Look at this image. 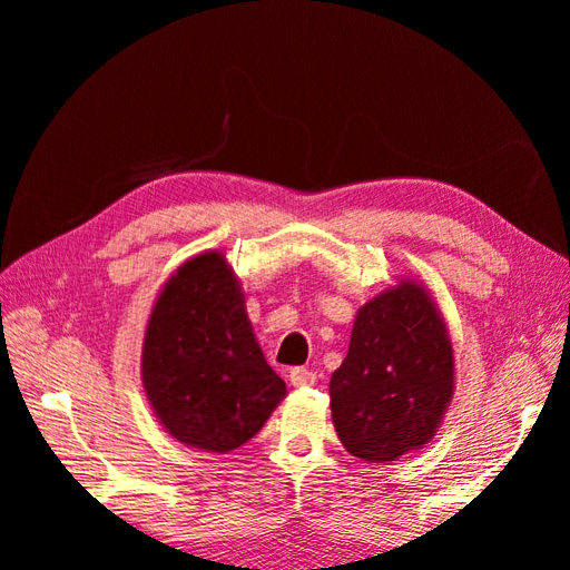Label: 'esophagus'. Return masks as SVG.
I'll list each match as a JSON object with an SVG mask.
<instances>
[{"mask_svg":"<svg viewBox=\"0 0 570 570\" xmlns=\"http://www.w3.org/2000/svg\"><path fill=\"white\" fill-rule=\"evenodd\" d=\"M289 383H292V387H312V385H316V373L308 368H292Z\"/></svg>","mask_w":570,"mask_h":570,"instance_id":"esophagus-1","label":"esophagus"}]
</instances>
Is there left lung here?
I'll use <instances>...</instances> for the list:
<instances>
[{
    "instance_id": "1",
    "label": "left lung",
    "mask_w": 570,
    "mask_h": 570,
    "mask_svg": "<svg viewBox=\"0 0 570 570\" xmlns=\"http://www.w3.org/2000/svg\"><path fill=\"white\" fill-rule=\"evenodd\" d=\"M456 385L450 331L430 289L400 278L356 312L350 352L331 377L344 450L396 461L435 438Z\"/></svg>"
}]
</instances>
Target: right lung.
I'll use <instances>...</instances> for the list:
<instances>
[{"instance_id": "right-lung-1", "label": "right lung", "mask_w": 570, "mask_h": 570, "mask_svg": "<svg viewBox=\"0 0 570 570\" xmlns=\"http://www.w3.org/2000/svg\"><path fill=\"white\" fill-rule=\"evenodd\" d=\"M140 368L166 433L212 454L252 440L287 394L254 337L243 285L218 249L189 256L161 287Z\"/></svg>"}]
</instances>
